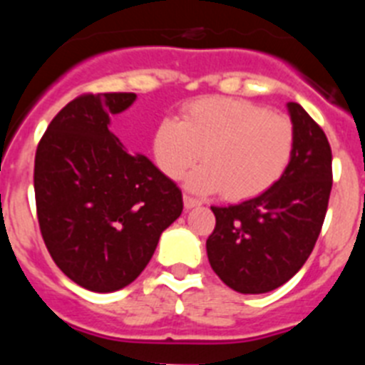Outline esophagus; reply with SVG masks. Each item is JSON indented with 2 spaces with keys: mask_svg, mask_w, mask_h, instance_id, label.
I'll use <instances>...</instances> for the list:
<instances>
[{
  "mask_svg": "<svg viewBox=\"0 0 365 365\" xmlns=\"http://www.w3.org/2000/svg\"><path fill=\"white\" fill-rule=\"evenodd\" d=\"M182 201H185L186 210H192V208H197V206H201V201H199V199H195V197H192V195H188V193H185Z\"/></svg>",
  "mask_w": 365,
  "mask_h": 365,
  "instance_id": "esophagus-1",
  "label": "esophagus"
}]
</instances>
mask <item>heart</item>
Instances as JSON below:
<instances>
[{
    "label": "heart",
    "mask_w": 365,
    "mask_h": 365,
    "mask_svg": "<svg viewBox=\"0 0 365 365\" xmlns=\"http://www.w3.org/2000/svg\"><path fill=\"white\" fill-rule=\"evenodd\" d=\"M296 130L283 113L250 100L202 96L180 109V118H163L151 135V155L160 172L180 179L205 160L186 185L199 193H225L245 201L272 188L294 155Z\"/></svg>",
    "instance_id": "obj_1"
}]
</instances>
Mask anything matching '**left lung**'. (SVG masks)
Segmentation results:
<instances>
[{"label": "left lung", "instance_id": "1", "mask_svg": "<svg viewBox=\"0 0 365 365\" xmlns=\"http://www.w3.org/2000/svg\"><path fill=\"white\" fill-rule=\"evenodd\" d=\"M294 155L282 179L240 205L212 206L215 228L206 254L221 282L241 294L287 283L311 256L333 188V153L324 130L296 102Z\"/></svg>", "mask_w": 365, "mask_h": 365}]
</instances>
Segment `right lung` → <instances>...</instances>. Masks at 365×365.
<instances>
[{
	"mask_svg": "<svg viewBox=\"0 0 365 365\" xmlns=\"http://www.w3.org/2000/svg\"><path fill=\"white\" fill-rule=\"evenodd\" d=\"M135 93H87L58 113L34 159L41 237L58 269L93 292L138 278L182 212V193L148 157L130 155L109 117Z\"/></svg>",
	"mask_w": 365,
	"mask_h": 365,
	"instance_id": "obj_1",
	"label": "right lung"
}]
</instances>
